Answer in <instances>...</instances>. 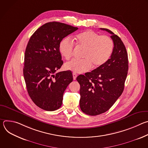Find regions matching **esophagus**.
Wrapping results in <instances>:
<instances>
[{
    "mask_svg": "<svg viewBox=\"0 0 148 148\" xmlns=\"http://www.w3.org/2000/svg\"><path fill=\"white\" fill-rule=\"evenodd\" d=\"M73 79H74V80L76 79V78H77V75L75 73H73Z\"/></svg>",
    "mask_w": 148,
    "mask_h": 148,
    "instance_id": "obj_1",
    "label": "esophagus"
}]
</instances>
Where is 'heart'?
Listing matches in <instances>:
<instances>
[{
    "mask_svg": "<svg viewBox=\"0 0 148 148\" xmlns=\"http://www.w3.org/2000/svg\"><path fill=\"white\" fill-rule=\"evenodd\" d=\"M76 46L84 49L82 60L73 59L65 64V69L74 73L89 71L93 66L98 68L110 58L114 49V42L107 36H101L94 32L87 30L77 34L75 38ZM59 51L66 60L70 59L74 53V44L69 37L60 43Z\"/></svg>",
    "mask_w": 148,
    "mask_h": 148,
    "instance_id": "b5f03b06",
    "label": "heart"
}]
</instances>
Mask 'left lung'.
<instances>
[{"instance_id": "8db88e82", "label": "left lung", "mask_w": 148, "mask_h": 148, "mask_svg": "<svg viewBox=\"0 0 148 148\" xmlns=\"http://www.w3.org/2000/svg\"><path fill=\"white\" fill-rule=\"evenodd\" d=\"M114 42L110 58L91 72L79 75V107L87 115L94 116L107 111L121 95L128 71V58L121 39L107 29Z\"/></svg>"}]
</instances>
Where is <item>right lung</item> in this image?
<instances>
[{"instance_id": "right-lung-1", "label": "right lung", "mask_w": 148, "mask_h": 148, "mask_svg": "<svg viewBox=\"0 0 148 148\" xmlns=\"http://www.w3.org/2000/svg\"><path fill=\"white\" fill-rule=\"evenodd\" d=\"M78 27L57 22L47 23L31 36L25 54L23 75L28 94L39 108L58 110L63 94L73 80L71 71L56 73L63 64L59 51L62 40Z\"/></svg>"}]
</instances>
